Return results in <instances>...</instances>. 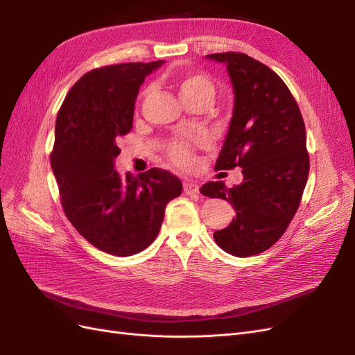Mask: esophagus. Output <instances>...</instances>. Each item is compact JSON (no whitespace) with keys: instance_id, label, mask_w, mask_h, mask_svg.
<instances>
[{"instance_id":"obj_1","label":"esophagus","mask_w":355,"mask_h":355,"mask_svg":"<svg viewBox=\"0 0 355 355\" xmlns=\"http://www.w3.org/2000/svg\"><path fill=\"white\" fill-rule=\"evenodd\" d=\"M198 189H200V187H198L197 182H194V180H187L184 184V191H185V194H188V196L197 194Z\"/></svg>"}]
</instances>
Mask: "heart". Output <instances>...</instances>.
<instances>
[{"instance_id":"heart-1","label":"heart","mask_w":355,"mask_h":355,"mask_svg":"<svg viewBox=\"0 0 355 355\" xmlns=\"http://www.w3.org/2000/svg\"><path fill=\"white\" fill-rule=\"evenodd\" d=\"M173 81L182 101L185 103L196 101H206L210 103L214 92H216L213 78L209 73L201 71H179L173 75ZM145 94L146 92L142 94V98ZM198 145L200 142L192 144L188 141H173L167 146L166 154L173 164L179 167H188L192 164L196 146Z\"/></svg>"}]
</instances>
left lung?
<instances>
[{
	"label": "left lung",
	"instance_id": "8db88e82",
	"mask_svg": "<svg viewBox=\"0 0 355 355\" xmlns=\"http://www.w3.org/2000/svg\"><path fill=\"white\" fill-rule=\"evenodd\" d=\"M235 93L227 141L214 170L243 168L240 185L207 182L200 192L232 204L235 218L213 239L227 253L247 257L270 249L288 228L309 173L305 123L278 75L244 53H213Z\"/></svg>",
	"mask_w": 355,
	"mask_h": 355
}]
</instances>
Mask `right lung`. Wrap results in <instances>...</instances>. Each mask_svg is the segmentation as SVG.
<instances>
[{
	"mask_svg": "<svg viewBox=\"0 0 355 355\" xmlns=\"http://www.w3.org/2000/svg\"><path fill=\"white\" fill-rule=\"evenodd\" d=\"M163 60L116 63L84 73L56 118L50 163L67 218L96 249L114 256L145 250L158 235L167 202L182 182L163 168L125 175L114 170L116 141L133 125L135 101Z\"/></svg>",
	"mask_w": 355,
	"mask_h": 355,
	"instance_id": "1",
	"label": "right lung"
}]
</instances>
